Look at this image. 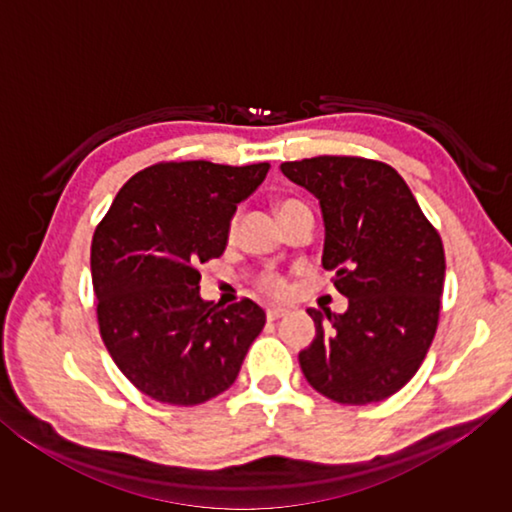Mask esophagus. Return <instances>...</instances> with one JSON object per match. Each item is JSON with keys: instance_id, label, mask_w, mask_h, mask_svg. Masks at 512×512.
Listing matches in <instances>:
<instances>
[{"instance_id": "34e87169", "label": "esophagus", "mask_w": 512, "mask_h": 512, "mask_svg": "<svg viewBox=\"0 0 512 512\" xmlns=\"http://www.w3.org/2000/svg\"><path fill=\"white\" fill-rule=\"evenodd\" d=\"M284 314H287V309H284V307H268L266 309V318L268 320H277V318H282Z\"/></svg>"}]
</instances>
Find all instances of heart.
Masks as SVG:
<instances>
[{
  "instance_id": "obj_1",
  "label": "heart",
  "mask_w": 512,
  "mask_h": 512,
  "mask_svg": "<svg viewBox=\"0 0 512 512\" xmlns=\"http://www.w3.org/2000/svg\"><path fill=\"white\" fill-rule=\"evenodd\" d=\"M300 205H305V203L296 201V198H284V201L277 203L275 210H277V216H282V214H287L291 210H296V207H300ZM262 289H266L268 293H280L282 291V282L277 280V277H273V275H264L262 277Z\"/></svg>"
}]
</instances>
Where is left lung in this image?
<instances>
[{
	"label": "left lung",
	"mask_w": 512,
	"mask_h": 512,
	"mask_svg": "<svg viewBox=\"0 0 512 512\" xmlns=\"http://www.w3.org/2000/svg\"><path fill=\"white\" fill-rule=\"evenodd\" d=\"M291 183L320 203L323 268L348 298L343 314L307 309L316 336L298 354L320 395L381 402L415 372L438 327L445 250L393 167L348 155L282 162Z\"/></svg>",
	"instance_id": "left-lung-1"
}]
</instances>
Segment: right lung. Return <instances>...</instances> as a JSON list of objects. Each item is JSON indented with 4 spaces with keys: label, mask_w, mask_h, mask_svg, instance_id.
Here are the masks:
<instances>
[{
    "label": "right lung",
    "mask_w": 512,
    "mask_h": 512,
    "mask_svg": "<svg viewBox=\"0 0 512 512\" xmlns=\"http://www.w3.org/2000/svg\"><path fill=\"white\" fill-rule=\"evenodd\" d=\"M268 162L230 167L160 162L119 189L92 239L101 339L117 368L153 400L194 406L235 384L266 323L253 300L201 298L198 264L221 257L237 205Z\"/></svg>",
    "instance_id": "add662e5"
}]
</instances>
